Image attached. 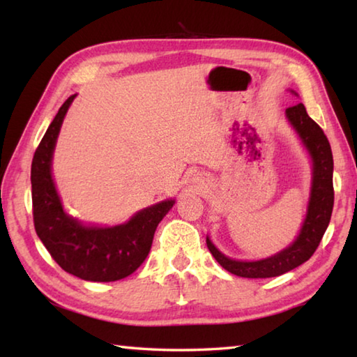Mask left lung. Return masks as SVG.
I'll use <instances>...</instances> for the list:
<instances>
[{
  "instance_id": "left-lung-1",
  "label": "left lung",
  "mask_w": 357,
  "mask_h": 357,
  "mask_svg": "<svg viewBox=\"0 0 357 357\" xmlns=\"http://www.w3.org/2000/svg\"><path fill=\"white\" fill-rule=\"evenodd\" d=\"M285 113L289 124L298 132L302 143L309 151L313 164L309 208H307V215L304 223H302L299 236L287 249L269 258L258 259V261H239V259L228 258L211 243L209 238H206L208 249L217 259V263L228 273L247 277V279L277 277L305 263L321 243L323 234L329 225L332 208H334V185H332L334 160H332L328 137L324 135L323 129L315 121L307 114L305 107L302 104L288 107Z\"/></svg>"
}]
</instances>
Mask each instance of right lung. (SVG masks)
Segmentation results:
<instances>
[{
    "mask_svg": "<svg viewBox=\"0 0 357 357\" xmlns=\"http://www.w3.org/2000/svg\"><path fill=\"white\" fill-rule=\"evenodd\" d=\"M75 94L64 102L36 149L31 164L34 228L61 268L89 282H114L130 275L146 259L159 222L173 208L165 200L138 211L129 222L86 227L64 213L52 178V157L63 119Z\"/></svg>",
    "mask_w": 357,
    "mask_h": 357,
    "instance_id": "obj_1",
    "label": "right lung"
}]
</instances>
